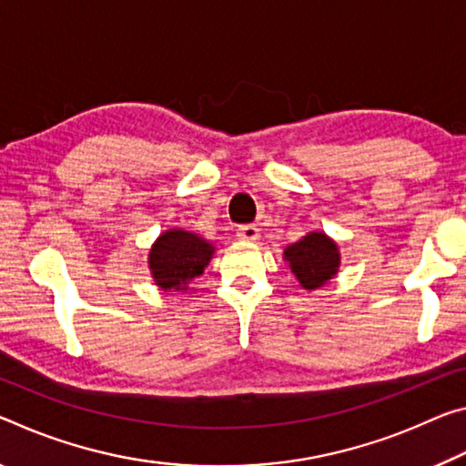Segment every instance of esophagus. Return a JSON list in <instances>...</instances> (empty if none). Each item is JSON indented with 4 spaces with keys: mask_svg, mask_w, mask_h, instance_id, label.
I'll return each instance as SVG.
<instances>
[{
    "mask_svg": "<svg viewBox=\"0 0 466 466\" xmlns=\"http://www.w3.org/2000/svg\"><path fill=\"white\" fill-rule=\"evenodd\" d=\"M236 236H238L240 240H257L259 238V228H257L255 224H245L238 228V232H236Z\"/></svg>",
    "mask_w": 466,
    "mask_h": 466,
    "instance_id": "esophagus-1",
    "label": "esophagus"
}]
</instances>
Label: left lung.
Masks as SVG:
<instances>
[{
  "instance_id": "8db88e82",
  "label": "left lung",
  "mask_w": 466,
  "mask_h": 466,
  "mask_svg": "<svg viewBox=\"0 0 466 466\" xmlns=\"http://www.w3.org/2000/svg\"><path fill=\"white\" fill-rule=\"evenodd\" d=\"M284 259L290 265L300 286L307 290H315L336 276L339 253L336 242H331L326 234L313 232L288 247L284 250Z\"/></svg>"
}]
</instances>
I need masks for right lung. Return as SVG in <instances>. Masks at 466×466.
<instances>
[{"mask_svg":"<svg viewBox=\"0 0 466 466\" xmlns=\"http://www.w3.org/2000/svg\"><path fill=\"white\" fill-rule=\"evenodd\" d=\"M213 255L209 242L184 230H167L149 253V268L161 290H187V284L201 276Z\"/></svg>","mask_w":466,"mask_h":466,"instance_id":"obj_1","label":"right lung"}]
</instances>
